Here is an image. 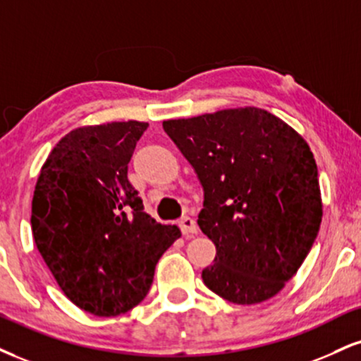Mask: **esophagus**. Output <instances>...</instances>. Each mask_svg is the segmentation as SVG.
I'll return each mask as SVG.
<instances>
[{"label": "esophagus", "instance_id": "34e87169", "mask_svg": "<svg viewBox=\"0 0 361 361\" xmlns=\"http://www.w3.org/2000/svg\"><path fill=\"white\" fill-rule=\"evenodd\" d=\"M180 228H181V233H183L185 237H193L195 233L198 232V225L195 222L193 219H190V216H183V219L180 220Z\"/></svg>", "mask_w": 361, "mask_h": 361}]
</instances>
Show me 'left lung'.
Segmentation results:
<instances>
[{
  "label": "left lung",
  "instance_id": "left-lung-1",
  "mask_svg": "<svg viewBox=\"0 0 361 361\" xmlns=\"http://www.w3.org/2000/svg\"><path fill=\"white\" fill-rule=\"evenodd\" d=\"M203 186L202 232L216 247L205 286L235 305L276 296L319 232L323 203L302 136L257 107L163 123Z\"/></svg>",
  "mask_w": 361,
  "mask_h": 361
}]
</instances>
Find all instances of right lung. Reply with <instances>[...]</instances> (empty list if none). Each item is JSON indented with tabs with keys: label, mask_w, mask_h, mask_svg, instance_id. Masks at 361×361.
Segmentation results:
<instances>
[{
	"label": "right lung",
	"mask_w": 361,
	"mask_h": 361,
	"mask_svg": "<svg viewBox=\"0 0 361 361\" xmlns=\"http://www.w3.org/2000/svg\"><path fill=\"white\" fill-rule=\"evenodd\" d=\"M147 123L73 129L56 142L32 202L35 245L75 306L117 316L146 298L154 267L181 232L151 219L128 180Z\"/></svg>",
	"instance_id": "add662e5"
}]
</instances>
